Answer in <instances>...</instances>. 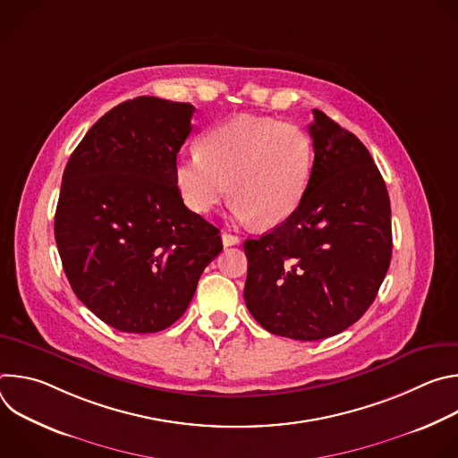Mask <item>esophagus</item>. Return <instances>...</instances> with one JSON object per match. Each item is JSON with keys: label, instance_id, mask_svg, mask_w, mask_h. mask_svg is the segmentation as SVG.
I'll list each match as a JSON object with an SVG mask.
<instances>
[{"label": "esophagus", "instance_id": "esophagus-1", "mask_svg": "<svg viewBox=\"0 0 458 458\" xmlns=\"http://www.w3.org/2000/svg\"><path fill=\"white\" fill-rule=\"evenodd\" d=\"M221 237H223V244L225 246H233V244H239V241H241L237 235H232L228 232H223Z\"/></svg>", "mask_w": 458, "mask_h": 458}]
</instances>
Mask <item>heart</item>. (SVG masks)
<instances>
[{"instance_id": "obj_1", "label": "heart", "mask_w": 458, "mask_h": 458, "mask_svg": "<svg viewBox=\"0 0 458 458\" xmlns=\"http://www.w3.org/2000/svg\"><path fill=\"white\" fill-rule=\"evenodd\" d=\"M313 166L304 130L272 117L239 115L210 128L198 154L177 159L175 186L195 214H208L228 195L239 221L284 223L301 205Z\"/></svg>"}]
</instances>
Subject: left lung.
Masks as SVG:
<instances>
[{"label": "left lung", "instance_id": "8db88e82", "mask_svg": "<svg viewBox=\"0 0 458 458\" xmlns=\"http://www.w3.org/2000/svg\"><path fill=\"white\" fill-rule=\"evenodd\" d=\"M313 166L299 208L244 241V301L274 335L320 341L371 306L391 260L386 182L368 148L320 110L308 126Z\"/></svg>", "mask_w": 458, "mask_h": 458}]
</instances>
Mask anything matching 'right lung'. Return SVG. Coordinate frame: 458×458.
Here are the masks:
<instances>
[{
	"label": "right lung",
	"mask_w": 458,
	"mask_h": 458,
	"mask_svg": "<svg viewBox=\"0 0 458 458\" xmlns=\"http://www.w3.org/2000/svg\"><path fill=\"white\" fill-rule=\"evenodd\" d=\"M190 103L152 96L108 110L63 172L54 235L78 299L126 334L168 328L221 253L219 230L188 210L174 179Z\"/></svg>",
	"instance_id": "add662e5"
}]
</instances>
